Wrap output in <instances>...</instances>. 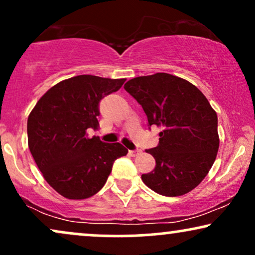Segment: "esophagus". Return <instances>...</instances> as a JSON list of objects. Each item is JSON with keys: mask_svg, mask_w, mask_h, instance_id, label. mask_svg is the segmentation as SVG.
I'll list each match as a JSON object with an SVG mask.
<instances>
[{"mask_svg": "<svg viewBox=\"0 0 255 255\" xmlns=\"http://www.w3.org/2000/svg\"><path fill=\"white\" fill-rule=\"evenodd\" d=\"M141 153V150L140 149H134V150H129V154L131 156H136V155H138V154Z\"/></svg>", "mask_w": 255, "mask_h": 255, "instance_id": "esophagus-1", "label": "esophagus"}]
</instances>
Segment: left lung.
<instances>
[{
    "label": "left lung",
    "instance_id": "8db88e82",
    "mask_svg": "<svg viewBox=\"0 0 255 255\" xmlns=\"http://www.w3.org/2000/svg\"><path fill=\"white\" fill-rule=\"evenodd\" d=\"M125 89L143 108L149 128L162 129L159 144L147 149L156 165L141 175L144 185L163 196L191 192L217 157V113L194 85L167 73L134 77Z\"/></svg>",
    "mask_w": 255,
    "mask_h": 255
}]
</instances>
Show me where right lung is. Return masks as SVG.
I'll return each mask as SVG.
<instances>
[{"label": "right lung", "mask_w": 255, "mask_h": 255, "mask_svg": "<svg viewBox=\"0 0 255 255\" xmlns=\"http://www.w3.org/2000/svg\"><path fill=\"white\" fill-rule=\"evenodd\" d=\"M126 79L79 75L63 80L38 100L29 114L28 146L46 181L67 199L96 194L113 163L128 153L121 143L88 137L98 128L100 101L118 92Z\"/></svg>", "instance_id": "add662e5"}]
</instances>
